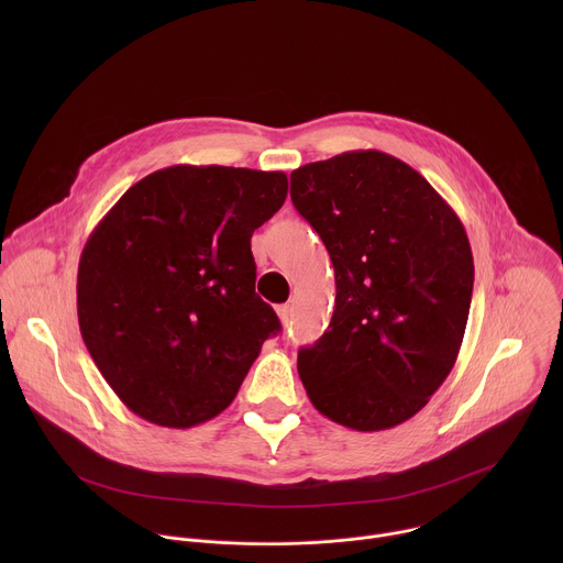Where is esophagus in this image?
Here are the masks:
<instances>
[{
  "mask_svg": "<svg viewBox=\"0 0 563 563\" xmlns=\"http://www.w3.org/2000/svg\"><path fill=\"white\" fill-rule=\"evenodd\" d=\"M276 311H278L280 323H283V325H287V323H289V318H291V307H289V305H278V307H276Z\"/></svg>",
  "mask_w": 563,
  "mask_h": 563,
  "instance_id": "obj_1",
  "label": "esophagus"
}]
</instances>
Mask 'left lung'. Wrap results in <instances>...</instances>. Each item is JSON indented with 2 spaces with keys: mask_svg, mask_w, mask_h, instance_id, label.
Masks as SVG:
<instances>
[{
  "mask_svg": "<svg viewBox=\"0 0 563 563\" xmlns=\"http://www.w3.org/2000/svg\"><path fill=\"white\" fill-rule=\"evenodd\" d=\"M291 202L336 274L332 323L298 352L309 400L358 432L412 419L454 367L467 323L474 263L459 216L374 148L298 167Z\"/></svg>",
  "mask_w": 563,
  "mask_h": 563,
  "instance_id": "8db88e82",
  "label": "left lung"
}]
</instances>
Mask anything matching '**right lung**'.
<instances>
[{
    "mask_svg": "<svg viewBox=\"0 0 563 563\" xmlns=\"http://www.w3.org/2000/svg\"><path fill=\"white\" fill-rule=\"evenodd\" d=\"M285 198L283 172L176 165L135 183L93 229L79 332L131 412L185 430L231 404L280 332L256 294L252 233Z\"/></svg>",
    "mask_w": 563,
    "mask_h": 563,
    "instance_id": "add662e5",
    "label": "right lung"
}]
</instances>
